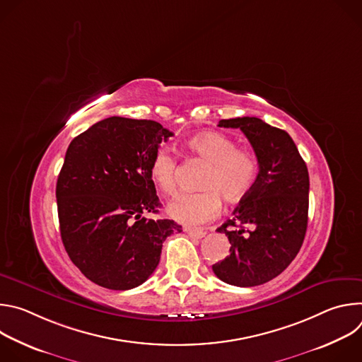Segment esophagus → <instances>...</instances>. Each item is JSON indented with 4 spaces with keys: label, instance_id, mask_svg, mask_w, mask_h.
I'll return each instance as SVG.
<instances>
[{
    "label": "esophagus",
    "instance_id": "obj_1",
    "mask_svg": "<svg viewBox=\"0 0 362 362\" xmlns=\"http://www.w3.org/2000/svg\"><path fill=\"white\" fill-rule=\"evenodd\" d=\"M185 232L193 239H202L206 235L203 229H193V228H185Z\"/></svg>",
    "mask_w": 362,
    "mask_h": 362
}]
</instances>
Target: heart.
Here are the masks:
<instances>
[{
    "label": "heart",
    "instance_id": "b5f03b06",
    "mask_svg": "<svg viewBox=\"0 0 362 362\" xmlns=\"http://www.w3.org/2000/svg\"><path fill=\"white\" fill-rule=\"evenodd\" d=\"M187 150L209 163L197 193L180 194L169 204V215L185 225L196 226L212 221L221 212L223 197L238 203L253 187L257 176V162L247 150L236 148V143L218 132L199 133L186 141ZM177 160L168 147L153 154L148 176L165 196H173L177 189Z\"/></svg>",
    "mask_w": 362,
    "mask_h": 362
}]
</instances>
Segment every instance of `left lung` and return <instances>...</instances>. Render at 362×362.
Masks as SVG:
<instances>
[{
	"label": "left lung",
	"mask_w": 362,
	"mask_h": 362,
	"mask_svg": "<svg viewBox=\"0 0 362 362\" xmlns=\"http://www.w3.org/2000/svg\"><path fill=\"white\" fill-rule=\"evenodd\" d=\"M219 127L243 132L259 173L233 218L218 228L229 239L230 255L212 269L229 285H262L282 274L302 246L308 226V169L285 130L257 117L221 120Z\"/></svg>",
	"instance_id": "1"
}]
</instances>
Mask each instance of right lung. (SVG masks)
<instances>
[{"mask_svg": "<svg viewBox=\"0 0 362 362\" xmlns=\"http://www.w3.org/2000/svg\"><path fill=\"white\" fill-rule=\"evenodd\" d=\"M173 133L153 120L109 117L70 143L56 187L60 233L71 262L115 291L141 285L163 242L182 226L147 219L160 202L148 176L153 154Z\"/></svg>", "mask_w": 362, "mask_h": 362, "instance_id": "1", "label": "right lung"}]
</instances>
